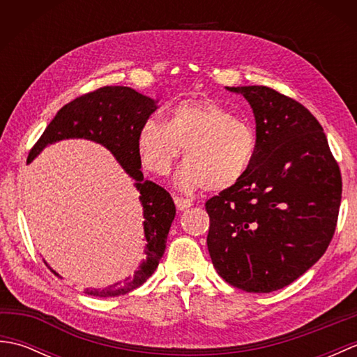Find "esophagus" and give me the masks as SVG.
<instances>
[{
	"label": "esophagus",
	"instance_id": "1",
	"mask_svg": "<svg viewBox=\"0 0 357 357\" xmlns=\"http://www.w3.org/2000/svg\"><path fill=\"white\" fill-rule=\"evenodd\" d=\"M173 201H174V206H176L178 210H187L193 206V202L190 199L181 198V196H173Z\"/></svg>",
	"mask_w": 357,
	"mask_h": 357
}]
</instances>
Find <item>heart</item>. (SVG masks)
Instances as JSON below:
<instances>
[{
    "label": "heart",
    "mask_w": 357,
    "mask_h": 357,
    "mask_svg": "<svg viewBox=\"0 0 357 357\" xmlns=\"http://www.w3.org/2000/svg\"><path fill=\"white\" fill-rule=\"evenodd\" d=\"M183 147L187 159L176 174V187L219 192L245 178L257 138L252 127L216 100L181 101L167 112L165 123L150 118L139 128L138 153L156 174L169 173Z\"/></svg>",
    "instance_id": "b5f03b06"
}]
</instances>
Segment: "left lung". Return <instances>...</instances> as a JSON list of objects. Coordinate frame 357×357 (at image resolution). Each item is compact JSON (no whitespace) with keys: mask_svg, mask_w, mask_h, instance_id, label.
<instances>
[{"mask_svg":"<svg viewBox=\"0 0 357 357\" xmlns=\"http://www.w3.org/2000/svg\"><path fill=\"white\" fill-rule=\"evenodd\" d=\"M227 90L252 105L257 150L245 178L206 202L208 253L230 285L276 291L328 248L342 178L322 126L301 102L265 86Z\"/></svg>","mask_w":357,"mask_h":357,"instance_id":"1","label":"left lung"}]
</instances>
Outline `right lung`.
I'll use <instances>...</instances> for the list:
<instances>
[{
    "instance_id": "right-lung-1",
    "label": "right lung",
    "mask_w": 357,
    "mask_h": 357,
    "mask_svg": "<svg viewBox=\"0 0 357 357\" xmlns=\"http://www.w3.org/2000/svg\"><path fill=\"white\" fill-rule=\"evenodd\" d=\"M156 109L155 100L138 93L130 87H101L66 104L45 127L41 138L36 141L27 156V162H32L33 158L40 155L49 144L69 138H84L110 150L121 167L135 179V187L141 195L139 201L146 219L144 221V234L147 241L144 250L146 259L139 265L138 271H135L133 276L126 278L123 282H116L102 290L86 288V294L115 298L135 290L153 275L165 252L167 234L176 215V208L165 188L151 181H144V174L139 170L141 156L138 153L139 128ZM53 273L59 278L56 271Z\"/></svg>"
}]
</instances>
